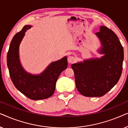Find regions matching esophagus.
Returning <instances> with one entry per match:
<instances>
[{
  "mask_svg": "<svg viewBox=\"0 0 128 128\" xmlns=\"http://www.w3.org/2000/svg\"><path fill=\"white\" fill-rule=\"evenodd\" d=\"M68 62L70 63V64H72V63L74 62L75 61V58L74 57H73V56H69L68 58Z\"/></svg>",
  "mask_w": 128,
  "mask_h": 128,
  "instance_id": "1",
  "label": "esophagus"
}]
</instances>
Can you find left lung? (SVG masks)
I'll use <instances>...</instances> for the list:
<instances>
[{"instance_id":"obj_1","label":"left lung","mask_w":128,"mask_h":128,"mask_svg":"<svg viewBox=\"0 0 128 128\" xmlns=\"http://www.w3.org/2000/svg\"><path fill=\"white\" fill-rule=\"evenodd\" d=\"M101 43L99 50L104 54L72 64L76 88L86 97H101L118 83L122 74L124 48L115 32L105 26L96 33Z\"/></svg>"}]
</instances>
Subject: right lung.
<instances>
[{
    "label": "right lung",
    "mask_w": 128,
    "mask_h": 128,
    "mask_svg": "<svg viewBox=\"0 0 128 128\" xmlns=\"http://www.w3.org/2000/svg\"><path fill=\"white\" fill-rule=\"evenodd\" d=\"M31 27L30 25L25 26L14 36L7 55V64L10 78L17 90L32 100L46 99L53 95L58 78L67 68V58L52 62L40 74L27 72L20 63L19 46L26 31Z\"/></svg>",
    "instance_id": "obj_1"
}]
</instances>
